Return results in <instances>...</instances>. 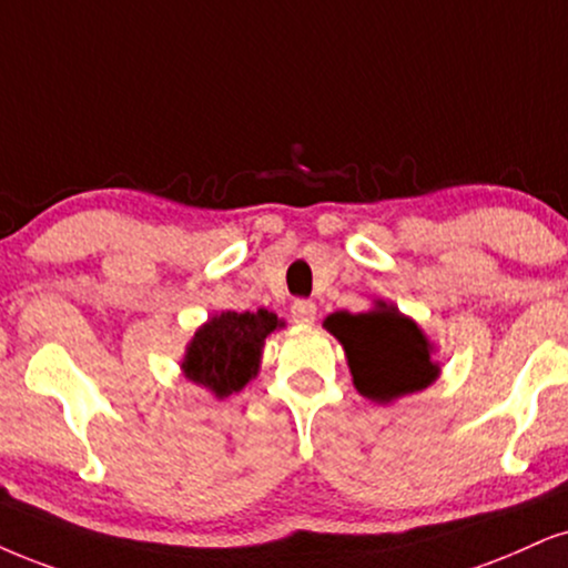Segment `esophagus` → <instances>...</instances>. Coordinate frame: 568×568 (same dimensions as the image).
Returning a JSON list of instances; mask_svg holds the SVG:
<instances>
[{"label":"esophagus","instance_id":"esophagus-1","mask_svg":"<svg viewBox=\"0 0 568 568\" xmlns=\"http://www.w3.org/2000/svg\"><path fill=\"white\" fill-rule=\"evenodd\" d=\"M291 320L296 322V325H312V322L317 320V306H314L312 301H306V298L293 301V306H291Z\"/></svg>","mask_w":568,"mask_h":568}]
</instances>
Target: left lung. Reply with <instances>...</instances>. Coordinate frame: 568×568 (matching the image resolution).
Returning a JSON list of instances; mask_svg holds the SVG:
<instances>
[{
  "instance_id": "1",
  "label": "left lung",
  "mask_w": 568,
  "mask_h": 568,
  "mask_svg": "<svg viewBox=\"0 0 568 568\" xmlns=\"http://www.w3.org/2000/svg\"><path fill=\"white\" fill-rule=\"evenodd\" d=\"M325 327L346 348L356 390L369 400L387 404L437 377L427 337L398 308L379 304L375 312H335Z\"/></svg>"
}]
</instances>
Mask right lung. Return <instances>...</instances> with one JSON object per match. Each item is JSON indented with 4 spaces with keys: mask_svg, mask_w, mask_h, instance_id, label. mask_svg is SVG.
<instances>
[{
    "mask_svg": "<svg viewBox=\"0 0 568 568\" xmlns=\"http://www.w3.org/2000/svg\"><path fill=\"white\" fill-rule=\"evenodd\" d=\"M280 325L275 314L222 312L193 335L183 372L191 383L210 387L217 398L239 393L260 369L264 337Z\"/></svg>",
    "mask_w": 568,
    "mask_h": 568,
    "instance_id": "add662e5",
    "label": "right lung"
}]
</instances>
